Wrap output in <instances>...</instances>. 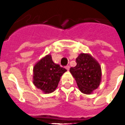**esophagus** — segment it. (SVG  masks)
Instances as JSON below:
<instances>
[{"label":"esophagus","instance_id":"obj_1","mask_svg":"<svg viewBox=\"0 0 125 125\" xmlns=\"http://www.w3.org/2000/svg\"><path fill=\"white\" fill-rule=\"evenodd\" d=\"M65 68H66V70L68 71H69V70H70V66L69 65H67L66 67H65Z\"/></svg>","mask_w":125,"mask_h":125}]
</instances>
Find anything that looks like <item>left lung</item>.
<instances>
[{
	"instance_id": "1",
	"label": "left lung",
	"mask_w": 125,
	"mask_h": 125,
	"mask_svg": "<svg viewBox=\"0 0 125 125\" xmlns=\"http://www.w3.org/2000/svg\"><path fill=\"white\" fill-rule=\"evenodd\" d=\"M77 65L70 72L76 80L80 92L91 94L100 84L102 70L99 63L89 53H82L76 58Z\"/></svg>"
}]
</instances>
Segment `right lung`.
<instances>
[{
    "label": "right lung",
    "instance_id": "right-lung-1",
    "mask_svg": "<svg viewBox=\"0 0 125 125\" xmlns=\"http://www.w3.org/2000/svg\"><path fill=\"white\" fill-rule=\"evenodd\" d=\"M66 71L53 62L51 55H47L33 67V83L45 94L52 93L56 90L61 76Z\"/></svg>",
    "mask_w": 125,
    "mask_h": 125
}]
</instances>
